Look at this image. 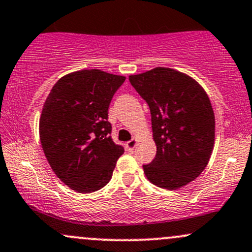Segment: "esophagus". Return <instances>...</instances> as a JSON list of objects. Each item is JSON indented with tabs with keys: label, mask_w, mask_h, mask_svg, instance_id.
<instances>
[{
	"label": "esophagus",
	"mask_w": 252,
	"mask_h": 252,
	"mask_svg": "<svg viewBox=\"0 0 252 252\" xmlns=\"http://www.w3.org/2000/svg\"><path fill=\"white\" fill-rule=\"evenodd\" d=\"M136 143H137V140H136V138H132V140H130L129 142H126V149L129 150V152H131V150H134L135 149V147H136Z\"/></svg>",
	"instance_id": "34e87169"
}]
</instances>
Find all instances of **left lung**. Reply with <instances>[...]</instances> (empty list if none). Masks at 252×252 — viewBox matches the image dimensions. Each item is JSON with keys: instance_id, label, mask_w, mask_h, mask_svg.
<instances>
[{"instance_id": "left-lung-1", "label": "left lung", "mask_w": 252, "mask_h": 252, "mask_svg": "<svg viewBox=\"0 0 252 252\" xmlns=\"http://www.w3.org/2000/svg\"><path fill=\"white\" fill-rule=\"evenodd\" d=\"M149 105L155 158L143 164L147 179L178 189L198 178L215 144V112L205 90L193 78L167 67L129 77Z\"/></svg>"}]
</instances>
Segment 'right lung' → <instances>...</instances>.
I'll return each mask as SVG.
<instances>
[{"label":"right lung","instance_id":"add662e5","mask_svg":"<svg viewBox=\"0 0 252 252\" xmlns=\"http://www.w3.org/2000/svg\"><path fill=\"white\" fill-rule=\"evenodd\" d=\"M126 77L82 70L60 78L43 104L40 142L51 168L78 193L96 192L110 181L124 153L115 144L108 110Z\"/></svg>","mask_w":252,"mask_h":252}]
</instances>
